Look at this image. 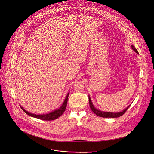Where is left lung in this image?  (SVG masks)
Wrapping results in <instances>:
<instances>
[{
    "label": "left lung",
    "instance_id": "1",
    "mask_svg": "<svg viewBox=\"0 0 154 154\" xmlns=\"http://www.w3.org/2000/svg\"><path fill=\"white\" fill-rule=\"evenodd\" d=\"M131 47H132V49L135 51V52H136L137 54H138L137 49L133 45H131ZM89 101L90 108L92 111V112L95 114H96L97 116H99V117H105V118H117V117H119L123 116L126 112V111L128 110V109L129 108V107L130 106L129 105L125 110H123V111H122L120 112H118V113L107 112H103V111H101L100 110H98L95 108H94V106L92 105V101L91 100V98H90L89 96Z\"/></svg>",
    "mask_w": 154,
    "mask_h": 154
}]
</instances>
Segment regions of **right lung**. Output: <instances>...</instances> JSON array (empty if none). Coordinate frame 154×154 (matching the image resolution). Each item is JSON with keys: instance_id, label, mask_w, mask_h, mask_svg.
I'll list each match as a JSON object with an SVG mask.
<instances>
[{"instance_id": "obj_1", "label": "right lung", "mask_w": 154, "mask_h": 154, "mask_svg": "<svg viewBox=\"0 0 154 154\" xmlns=\"http://www.w3.org/2000/svg\"><path fill=\"white\" fill-rule=\"evenodd\" d=\"M68 96H69V93L68 94V95H66V97L65 98V100L63 102V103L62 105V106L58 109L54 111L53 112L47 114H43V115H36V114H31L28 112V111H26V110H25L22 106H20L21 109L28 116L32 117H35L40 120H46V121H51V120H54L57 119V118H59V117H60L63 113L65 112V109L66 108V105H67V101H68Z\"/></svg>"}]
</instances>
